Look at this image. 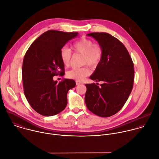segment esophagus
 Masks as SVG:
<instances>
[{
    "label": "esophagus",
    "mask_w": 159,
    "mask_h": 159,
    "mask_svg": "<svg viewBox=\"0 0 159 159\" xmlns=\"http://www.w3.org/2000/svg\"><path fill=\"white\" fill-rule=\"evenodd\" d=\"M75 82H76V85H79L80 84H83V83L82 82H80V81H78V80H77Z\"/></svg>",
    "instance_id": "1"
}]
</instances>
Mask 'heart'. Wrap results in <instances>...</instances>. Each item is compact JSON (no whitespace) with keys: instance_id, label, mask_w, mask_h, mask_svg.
Masks as SVG:
<instances>
[{"instance_id":"b5f03b06","label":"heart","mask_w":159,"mask_h":159,"mask_svg":"<svg viewBox=\"0 0 159 159\" xmlns=\"http://www.w3.org/2000/svg\"><path fill=\"white\" fill-rule=\"evenodd\" d=\"M72 48L76 53L83 54L82 64H89L93 66L97 65L101 60L103 56L102 48L100 44H94L93 41L88 38H82L75 42ZM60 56L62 62L66 66H69L71 63L72 52L67 48L64 47L61 50ZM90 69L88 66L79 68H74L67 74V77L82 81L90 74Z\"/></svg>"}]
</instances>
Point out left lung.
Listing matches in <instances>:
<instances>
[{"mask_svg":"<svg viewBox=\"0 0 159 159\" xmlns=\"http://www.w3.org/2000/svg\"><path fill=\"white\" fill-rule=\"evenodd\" d=\"M102 46L103 56L90 78L102 82L85 84V102L93 114L107 118L117 113L126 102L133 87L134 69L125 45L107 33L87 34Z\"/></svg>","mask_w":159,"mask_h":159,"instance_id":"obj_1","label":"left lung"}]
</instances>
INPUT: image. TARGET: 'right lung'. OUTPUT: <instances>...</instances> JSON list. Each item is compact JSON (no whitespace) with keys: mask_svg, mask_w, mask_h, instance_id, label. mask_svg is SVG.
Listing matches in <instances>:
<instances>
[{"mask_svg":"<svg viewBox=\"0 0 159 159\" xmlns=\"http://www.w3.org/2000/svg\"><path fill=\"white\" fill-rule=\"evenodd\" d=\"M77 35V32L48 30L31 44L24 56V93L32 108L43 116H54L64 110L67 103V92L75 86L74 80L66 79L57 84L53 77L64 75L61 50Z\"/></svg>","mask_w":159,"mask_h":159,"instance_id":"obj_1","label":"right lung"}]
</instances>
